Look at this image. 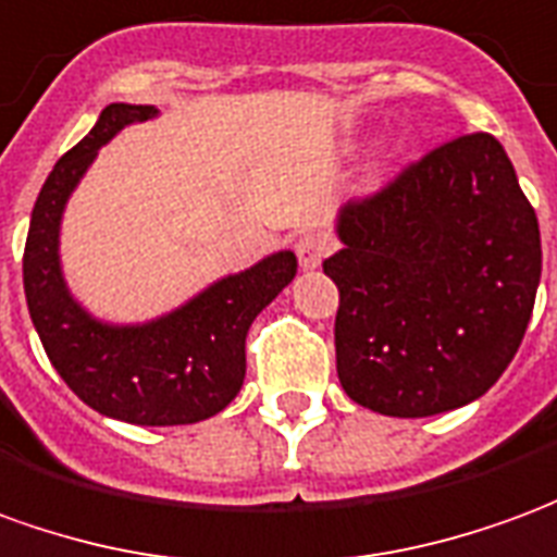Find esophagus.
<instances>
[{
    "instance_id": "esophagus-1",
    "label": "esophagus",
    "mask_w": 557,
    "mask_h": 557,
    "mask_svg": "<svg viewBox=\"0 0 557 557\" xmlns=\"http://www.w3.org/2000/svg\"><path fill=\"white\" fill-rule=\"evenodd\" d=\"M330 239L323 234H302L297 243V258H299V267L309 272V270H318L321 267V260L330 255Z\"/></svg>"
}]
</instances>
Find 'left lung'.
<instances>
[{"label":"left lung","instance_id":"left-lung-1","mask_svg":"<svg viewBox=\"0 0 557 557\" xmlns=\"http://www.w3.org/2000/svg\"><path fill=\"white\" fill-rule=\"evenodd\" d=\"M323 260L338 287L335 369L357 405L435 417L510 366L534 311L543 251L534 207L492 134L432 149L335 219Z\"/></svg>","mask_w":557,"mask_h":557}]
</instances>
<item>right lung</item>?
Segmentation results:
<instances>
[{
	"mask_svg": "<svg viewBox=\"0 0 557 557\" xmlns=\"http://www.w3.org/2000/svg\"><path fill=\"white\" fill-rule=\"evenodd\" d=\"M156 116L152 104H108L92 132L57 161L35 200L23 290L53 369L92 411L134 425H188L215 417L236 398L246 377L248 326L294 282L297 255H267L152 321L108 323L83 309L59 260L69 197L101 146L125 125Z\"/></svg>",
	"mask_w": 557,
	"mask_h": 557,
	"instance_id": "obj_1",
	"label": "right lung"
}]
</instances>
